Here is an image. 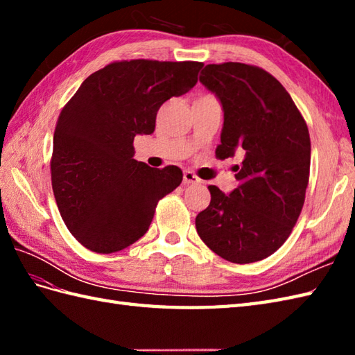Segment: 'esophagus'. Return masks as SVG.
<instances>
[{
    "instance_id": "34e87169",
    "label": "esophagus",
    "mask_w": 355,
    "mask_h": 355,
    "mask_svg": "<svg viewBox=\"0 0 355 355\" xmlns=\"http://www.w3.org/2000/svg\"><path fill=\"white\" fill-rule=\"evenodd\" d=\"M183 183L184 184H195V183H201V180L195 175V173L192 171H184L183 173Z\"/></svg>"
}]
</instances>
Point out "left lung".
Wrapping results in <instances>:
<instances>
[{"instance_id":"1","label":"left lung","mask_w":355,"mask_h":355,"mask_svg":"<svg viewBox=\"0 0 355 355\" xmlns=\"http://www.w3.org/2000/svg\"><path fill=\"white\" fill-rule=\"evenodd\" d=\"M200 82L224 110L216 158L243 155L239 186H209L210 205L195 218L205 244L235 263L262 261L297 223L310 180L311 141L304 116L276 78L256 65L209 64Z\"/></svg>"}]
</instances>
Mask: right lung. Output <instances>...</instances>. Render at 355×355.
<instances>
[{
  "label": "right lung",
  "mask_w": 355,
  "mask_h": 355,
  "mask_svg": "<svg viewBox=\"0 0 355 355\" xmlns=\"http://www.w3.org/2000/svg\"><path fill=\"white\" fill-rule=\"evenodd\" d=\"M202 62L116 61L82 82L56 122L50 160L56 205L88 250L114 253L148 232L155 207L177 189V166L134 160V137L153 134L157 111L197 84Z\"/></svg>",
  "instance_id": "obj_1"
}]
</instances>
